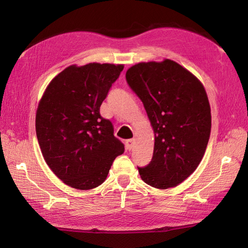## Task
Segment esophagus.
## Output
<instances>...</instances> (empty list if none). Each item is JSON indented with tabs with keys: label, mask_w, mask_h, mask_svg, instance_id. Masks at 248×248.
I'll use <instances>...</instances> for the list:
<instances>
[{
	"label": "esophagus",
	"mask_w": 248,
	"mask_h": 248,
	"mask_svg": "<svg viewBox=\"0 0 248 248\" xmlns=\"http://www.w3.org/2000/svg\"><path fill=\"white\" fill-rule=\"evenodd\" d=\"M133 145H134V140H133V139L125 140V147H127L128 150L132 149V148H133Z\"/></svg>",
	"instance_id": "obj_1"
}]
</instances>
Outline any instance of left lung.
<instances>
[{
  "label": "left lung",
  "mask_w": 248,
  "mask_h": 248,
  "mask_svg": "<svg viewBox=\"0 0 248 248\" xmlns=\"http://www.w3.org/2000/svg\"><path fill=\"white\" fill-rule=\"evenodd\" d=\"M125 78L143 101L155 133L154 156L139 168L148 186L175 187L196 170L211 132V108L202 83L171 60L141 62Z\"/></svg>",
  "instance_id": "left-lung-1"
}]
</instances>
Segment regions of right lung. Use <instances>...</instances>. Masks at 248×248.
<instances>
[{
	"label": "right lung",
	"instance_id": "1",
	"mask_svg": "<svg viewBox=\"0 0 248 248\" xmlns=\"http://www.w3.org/2000/svg\"><path fill=\"white\" fill-rule=\"evenodd\" d=\"M123 64L71 65L46 86L36 110V134L44 159L67 186L92 189L102 184L116 156L124 152L100 107Z\"/></svg>",
	"mask_w": 248,
	"mask_h": 248
}]
</instances>
